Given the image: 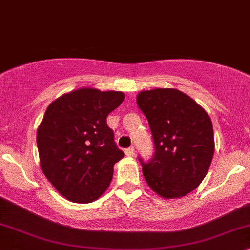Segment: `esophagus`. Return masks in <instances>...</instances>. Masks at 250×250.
Wrapping results in <instances>:
<instances>
[{"label":"esophagus","instance_id":"esophagus-1","mask_svg":"<svg viewBox=\"0 0 250 250\" xmlns=\"http://www.w3.org/2000/svg\"><path fill=\"white\" fill-rule=\"evenodd\" d=\"M125 154L127 156H132L134 155V147H129L125 151Z\"/></svg>","mask_w":250,"mask_h":250}]
</instances>
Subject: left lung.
Wrapping results in <instances>:
<instances>
[{"instance_id":"8db88e82","label":"left lung","mask_w":250,"mask_h":250,"mask_svg":"<svg viewBox=\"0 0 250 250\" xmlns=\"http://www.w3.org/2000/svg\"><path fill=\"white\" fill-rule=\"evenodd\" d=\"M136 102L147 119L155 147L151 161L141 160L146 183L164 199L185 197L204 181L214 156L208 113L172 88L141 91Z\"/></svg>"}]
</instances>
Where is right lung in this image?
I'll return each instance as SVG.
<instances>
[{"mask_svg":"<svg viewBox=\"0 0 250 250\" xmlns=\"http://www.w3.org/2000/svg\"><path fill=\"white\" fill-rule=\"evenodd\" d=\"M123 99L121 91L80 88L46 108L36 132L40 167L68 201L89 204L108 188L114 165L125 154L106 118Z\"/></svg>","mask_w":250,"mask_h":250,"instance_id":"add662e5","label":"right lung"}]
</instances>
